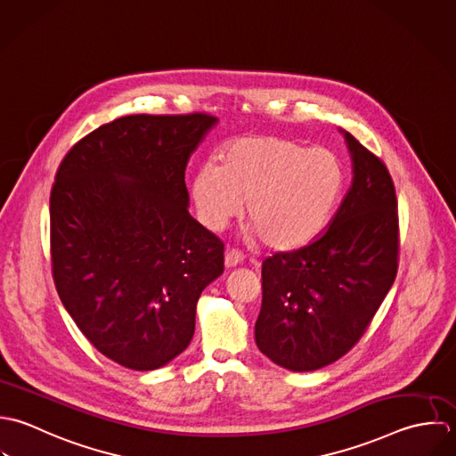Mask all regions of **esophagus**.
<instances>
[{
	"instance_id": "34e87169",
	"label": "esophagus",
	"mask_w": 456,
	"mask_h": 456,
	"mask_svg": "<svg viewBox=\"0 0 456 456\" xmlns=\"http://www.w3.org/2000/svg\"><path fill=\"white\" fill-rule=\"evenodd\" d=\"M243 261H245V256L241 252H236V250L225 252V259H224L225 268H236L238 265H243Z\"/></svg>"
}]
</instances>
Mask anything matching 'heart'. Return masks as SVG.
<instances>
[{
    "label": "heart",
    "mask_w": 456,
    "mask_h": 456,
    "mask_svg": "<svg viewBox=\"0 0 456 456\" xmlns=\"http://www.w3.org/2000/svg\"><path fill=\"white\" fill-rule=\"evenodd\" d=\"M216 159V166H200L190 182L199 220L209 231H222L245 200L248 238H263L276 250H296L315 240L346 188L344 164L333 151L308 150L285 137H238Z\"/></svg>",
    "instance_id": "b5f03b06"
}]
</instances>
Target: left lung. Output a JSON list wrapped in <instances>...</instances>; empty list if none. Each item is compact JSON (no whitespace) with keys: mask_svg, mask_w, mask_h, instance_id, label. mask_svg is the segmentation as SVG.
Wrapping results in <instances>:
<instances>
[{"mask_svg":"<svg viewBox=\"0 0 456 456\" xmlns=\"http://www.w3.org/2000/svg\"><path fill=\"white\" fill-rule=\"evenodd\" d=\"M353 183L310 245L263 263L256 344L273 363L312 371L337 362L363 337L398 268V211L386 166L340 128Z\"/></svg>","mask_w":456,"mask_h":456,"instance_id":"left-lung-1","label":"left lung"}]
</instances>
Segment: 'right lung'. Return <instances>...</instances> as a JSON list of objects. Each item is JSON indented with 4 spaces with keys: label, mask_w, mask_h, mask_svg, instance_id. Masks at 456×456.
<instances>
[{
    "label": "right lung",
    "mask_w": 456,
    "mask_h": 456,
    "mask_svg": "<svg viewBox=\"0 0 456 456\" xmlns=\"http://www.w3.org/2000/svg\"><path fill=\"white\" fill-rule=\"evenodd\" d=\"M215 116L134 114L98 126L63 159L51 191L53 276L83 335L148 371L195 331L224 243L190 213L184 169Z\"/></svg>",
    "instance_id": "obj_1"
}]
</instances>
